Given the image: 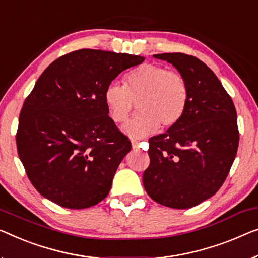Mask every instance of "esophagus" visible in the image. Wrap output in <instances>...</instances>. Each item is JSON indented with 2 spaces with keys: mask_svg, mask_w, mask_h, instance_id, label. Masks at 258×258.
I'll list each match as a JSON object with an SVG mask.
<instances>
[{
  "mask_svg": "<svg viewBox=\"0 0 258 258\" xmlns=\"http://www.w3.org/2000/svg\"><path fill=\"white\" fill-rule=\"evenodd\" d=\"M131 142H132V148L133 149H139V147H140V142L139 141H138V140H132Z\"/></svg>",
  "mask_w": 258,
  "mask_h": 258,
  "instance_id": "34e87169",
  "label": "esophagus"
}]
</instances>
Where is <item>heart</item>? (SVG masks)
Wrapping results in <instances>:
<instances>
[{
	"label": "heart",
	"instance_id": "obj_1",
	"mask_svg": "<svg viewBox=\"0 0 258 258\" xmlns=\"http://www.w3.org/2000/svg\"><path fill=\"white\" fill-rule=\"evenodd\" d=\"M104 103L110 118L121 122L128 117L133 102L139 114L122 125L121 131L132 139H141L163 127L175 125L185 112L189 101L186 81L178 73L156 64H142L124 78V86L110 83Z\"/></svg>",
	"mask_w": 258,
	"mask_h": 258
}]
</instances>
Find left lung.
I'll return each mask as SVG.
<instances>
[{
	"instance_id": "1",
	"label": "left lung",
	"mask_w": 258,
	"mask_h": 258,
	"mask_svg": "<svg viewBox=\"0 0 258 258\" xmlns=\"http://www.w3.org/2000/svg\"><path fill=\"white\" fill-rule=\"evenodd\" d=\"M186 81L189 101L183 117L166 133L149 139V167L144 187L156 203L171 209L194 207L217 194L239 147L237 116L219 79L197 57L162 53Z\"/></svg>"
}]
</instances>
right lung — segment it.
Here are the masks:
<instances>
[{
    "mask_svg": "<svg viewBox=\"0 0 258 258\" xmlns=\"http://www.w3.org/2000/svg\"><path fill=\"white\" fill-rule=\"evenodd\" d=\"M145 57L79 49L45 69L25 99L16 134L18 156L36 190L57 205L102 202L132 146L109 117L105 88Z\"/></svg>",
    "mask_w": 258,
    "mask_h": 258,
    "instance_id": "obj_1",
    "label": "right lung"
}]
</instances>
